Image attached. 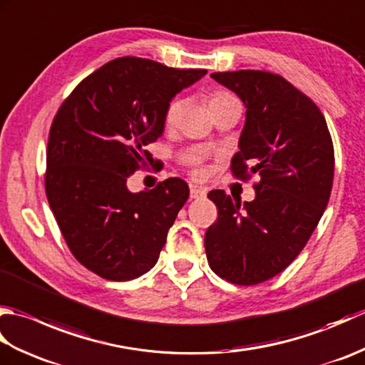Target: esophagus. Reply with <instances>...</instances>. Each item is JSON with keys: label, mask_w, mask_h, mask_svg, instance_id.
<instances>
[{"label": "esophagus", "mask_w": 365, "mask_h": 365, "mask_svg": "<svg viewBox=\"0 0 365 365\" xmlns=\"http://www.w3.org/2000/svg\"><path fill=\"white\" fill-rule=\"evenodd\" d=\"M205 195H207V190H205V188L196 187V185H191V187H190V196H191V199L204 197Z\"/></svg>", "instance_id": "34e87169"}]
</instances>
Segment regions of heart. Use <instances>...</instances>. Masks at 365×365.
<instances>
[{"label":"heart","instance_id":"1","mask_svg":"<svg viewBox=\"0 0 365 365\" xmlns=\"http://www.w3.org/2000/svg\"><path fill=\"white\" fill-rule=\"evenodd\" d=\"M232 102H237V98L234 96L227 94V92H215V94H212L210 98H208V105H210L212 111L216 110V108L224 106ZM185 106H187V102H185L183 98H174L173 102L168 105L166 113H165V125L168 128H173L177 125L178 120L182 118Z\"/></svg>","mask_w":365,"mask_h":365}]
</instances>
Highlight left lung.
Listing matches in <instances>:
<instances>
[{"label": "left lung", "instance_id": "left-lung-1", "mask_svg": "<svg viewBox=\"0 0 365 365\" xmlns=\"http://www.w3.org/2000/svg\"><path fill=\"white\" fill-rule=\"evenodd\" d=\"M210 76L246 106L232 173L242 178L257 173L260 182L251 202L222 190L208 192L218 220L205 234L207 260L226 281L255 285L284 271L311 238L331 196L334 147L319 106L281 75ZM246 160L255 163L250 173Z\"/></svg>", "mask_w": 365, "mask_h": 365}]
</instances>
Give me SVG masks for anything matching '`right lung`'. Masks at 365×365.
Masks as SVG:
<instances>
[{
	"mask_svg": "<svg viewBox=\"0 0 365 365\" xmlns=\"http://www.w3.org/2000/svg\"><path fill=\"white\" fill-rule=\"evenodd\" d=\"M205 73L118 58L86 76L54 115L46 197L68 250L100 277L131 281L157 263L190 188L168 178L131 192L127 180L153 161L145 147L163 135L170 100Z\"/></svg>",
	"mask_w": 365,
	"mask_h": 365,
	"instance_id": "add662e5",
	"label": "right lung"
}]
</instances>
